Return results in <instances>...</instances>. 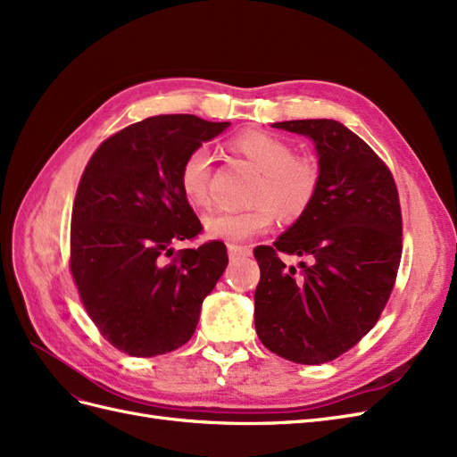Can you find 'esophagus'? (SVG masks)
<instances>
[{
    "label": "esophagus",
    "mask_w": 457,
    "mask_h": 457,
    "mask_svg": "<svg viewBox=\"0 0 457 457\" xmlns=\"http://www.w3.org/2000/svg\"><path fill=\"white\" fill-rule=\"evenodd\" d=\"M252 255V250L250 247H244V245H228V257L230 259H238V257H247Z\"/></svg>",
    "instance_id": "obj_1"
}]
</instances>
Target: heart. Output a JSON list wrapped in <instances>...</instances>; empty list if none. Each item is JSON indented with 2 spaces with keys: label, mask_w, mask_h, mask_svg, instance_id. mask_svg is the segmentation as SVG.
<instances>
[{
  "label": "heart",
  "mask_w": 457,
  "mask_h": 457,
  "mask_svg": "<svg viewBox=\"0 0 457 457\" xmlns=\"http://www.w3.org/2000/svg\"><path fill=\"white\" fill-rule=\"evenodd\" d=\"M230 148L261 171L253 192V202L259 204L245 212L219 210L205 215L204 232L207 238L242 244L272 227L275 206L286 219H294L307 210L320 181L312 160L295 158L292 145L265 131L240 133L230 141ZM210 150L198 146L188 152L179 171V185L192 205L204 207L210 204Z\"/></svg>",
  "instance_id": "b5f03b06"
}]
</instances>
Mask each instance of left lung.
<instances>
[{
    "label": "left lung",
    "instance_id": "1",
    "mask_svg": "<svg viewBox=\"0 0 457 457\" xmlns=\"http://www.w3.org/2000/svg\"><path fill=\"white\" fill-rule=\"evenodd\" d=\"M309 137L318 158L316 195L274 245L255 247V331L297 364L334 361L376 326L403 255L395 179L358 135L336 120L276 121ZM307 256L286 270L278 253Z\"/></svg>",
    "mask_w": 457,
    "mask_h": 457
}]
</instances>
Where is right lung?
Masks as SVG:
<instances>
[{"label": "right lung", "instance_id": "right-lung-1", "mask_svg": "<svg viewBox=\"0 0 457 457\" xmlns=\"http://www.w3.org/2000/svg\"><path fill=\"white\" fill-rule=\"evenodd\" d=\"M230 121L192 114L152 116L95 150L72 210L71 269L95 326L131 356L171 353L192 337L204 299L223 276V242L183 250L171 244L202 230L179 185L188 152Z\"/></svg>", "mask_w": 457, "mask_h": 457}]
</instances>
